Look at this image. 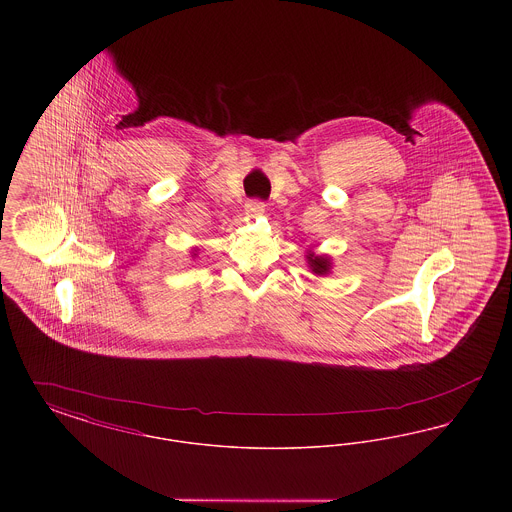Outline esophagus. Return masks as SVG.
Returning <instances> with one entry per match:
<instances>
[{"instance_id":"34e87169","label":"esophagus","mask_w":512,"mask_h":512,"mask_svg":"<svg viewBox=\"0 0 512 512\" xmlns=\"http://www.w3.org/2000/svg\"><path fill=\"white\" fill-rule=\"evenodd\" d=\"M265 213V203L263 201H257V199H251L245 203V215L247 217H259Z\"/></svg>"}]
</instances>
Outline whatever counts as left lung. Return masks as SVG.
Segmentation results:
<instances>
[{"label": "left lung", "instance_id": "obj_1", "mask_svg": "<svg viewBox=\"0 0 512 512\" xmlns=\"http://www.w3.org/2000/svg\"><path fill=\"white\" fill-rule=\"evenodd\" d=\"M305 259H307V267L311 268V272L317 276H328L332 272V257L330 255H318L309 249Z\"/></svg>", "mask_w": 512, "mask_h": 512}]
</instances>
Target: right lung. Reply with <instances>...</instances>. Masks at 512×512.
<instances>
[{
	"label": "right lung",
	"mask_w": 512,
	"mask_h": 512,
	"mask_svg": "<svg viewBox=\"0 0 512 512\" xmlns=\"http://www.w3.org/2000/svg\"><path fill=\"white\" fill-rule=\"evenodd\" d=\"M197 251H199L197 247H194V249H192V257H197Z\"/></svg>",
	"instance_id": "right-lung-1"
}]
</instances>
